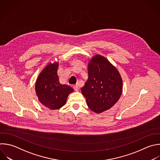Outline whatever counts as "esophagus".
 Returning <instances> with one entry per match:
<instances>
[{"instance_id":"34e87169","label":"esophagus","mask_w":160,"mask_h":160,"mask_svg":"<svg viewBox=\"0 0 160 160\" xmlns=\"http://www.w3.org/2000/svg\"><path fill=\"white\" fill-rule=\"evenodd\" d=\"M73 88H74V89L76 91H78V90H79V88H78V86L77 84L74 85V86H73Z\"/></svg>"}]
</instances>
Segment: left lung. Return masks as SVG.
<instances>
[{
    "mask_svg": "<svg viewBox=\"0 0 160 160\" xmlns=\"http://www.w3.org/2000/svg\"><path fill=\"white\" fill-rule=\"evenodd\" d=\"M88 71V79L81 92L89 108L99 114L109 109L119 99L122 80L116 67L101 55L89 60Z\"/></svg>",
    "mask_w": 160,
    "mask_h": 160,
    "instance_id": "left-lung-1",
    "label": "left lung"
}]
</instances>
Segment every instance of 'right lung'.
<instances>
[{
    "label": "right lung",
    "instance_id": "right-lung-1",
    "mask_svg": "<svg viewBox=\"0 0 160 160\" xmlns=\"http://www.w3.org/2000/svg\"><path fill=\"white\" fill-rule=\"evenodd\" d=\"M58 67V62H49L39 74L35 85L39 102L52 110L64 106L69 94L74 91L69 86L59 82Z\"/></svg>",
    "mask_w": 160,
    "mask_h": 160
}]
</instances>
